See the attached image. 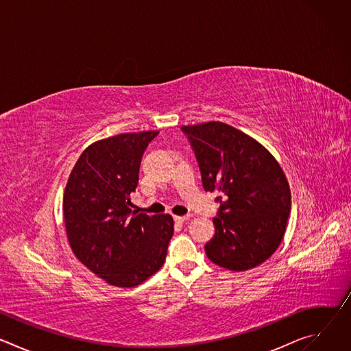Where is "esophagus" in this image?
Returning <instances> with one entry per match:
<instances>
[{"instance_id":"34e87169","label":"esophagus","mask_w":351,"mask_h":351,"mask_svg":"<svg viewBox=\"0 0 351 351\" xmlns=\"http://www.w3.org/2000/svg\"><path fill=\"white\" fill-rule=\"evenodd\" d=\"M173 219H175V222L183 223V222H186V221H189V219H190V215H183V217H178V215H175V217H173Z\"/></svg>"}]
</instances>
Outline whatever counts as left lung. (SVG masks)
Masks as SVG:
<instances>
[{
  "instance_id": "8db88e82",
  "label": "left lung",
  "mask_w": 351,
  "mask_h": 351,
  "mask_svg": "<svg viewBox=\"0 0 351 351\" xmlns=\"http://www.w3.org/2000/svg\"><path fill=\"white\" fill-rule=\"evenodd\" d=\"M206 191H219L214 237L206 244L217 265L240 272L267 261L282 243L290 215L287 179L268 149L223 122L182 126Z\"/></svg>"
}]
</instances>
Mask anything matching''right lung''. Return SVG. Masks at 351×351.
Returning <instances> with one entry per match:
<instances>
[{
	"instance_id": "right-lung-1",
	"label": "right lung",
	"mask_w": 351,
	"mask_h": 351,
	"mask_svg": "<svg viewBox=\"0 0 351 351\" xmlns=\"http://www.w3.org/2000/svg\"><path fill=\"white\" fill-rule=\"evenodd\" d=\"M157 130L122 133L90 144L64 193L66 236L76 258L117 287H133L164 264L173 234L169 214L130 210L141 157Z\"/></svg>"
}]
</instances>
